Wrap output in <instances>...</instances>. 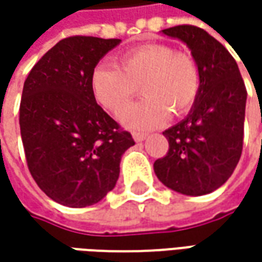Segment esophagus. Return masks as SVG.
Instances as JSON below:
<instances>
[{"label":"esophagus","instance_id":"1","mask_svg":"<svg viewBox=\"0 0 262 262\" xmlns=\"http://www.w3.org/2000/svg\"><path fill=\"white\" fill-rule=\"evenodd\" d=\"M133 138L136 140L137 143H141V141H144L147 138V134H144V133H134Z\"/></svg>","mask_w":262,"mask_h":262}]
</instances>
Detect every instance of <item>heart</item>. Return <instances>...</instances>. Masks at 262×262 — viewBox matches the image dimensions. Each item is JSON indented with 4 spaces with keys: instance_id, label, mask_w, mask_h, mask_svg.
Segmentation results:
<instances>
[{
    "instance_id": "1",
    "label": "heart",
    "mask_w": 262,
    "mask_h": 262,
    "mask_svg": "<svg viewBox=\"0 0 262 262\" xmlns=\"http://www.w3.org/2000/svg\"><path fill=\"white\" fill-rule=\"evenodd\" d=\"M96 100L118 114L137 95L144 97L122 111L121 122L133 129H153L169 116L182 115L195 102L200 71L189 55L160 43L140 46L119 56V67L99 64L90 76Z\"/></svg>"
}]
</instances>
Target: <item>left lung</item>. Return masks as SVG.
Wrapping results in <instances>:
<instances>
[{
	"mask_svg": "<svg viewBox=\"0 0 262 262\" xmlns=\"http://www.w3.org/2000/svg\"><path fill=\"white\" fill-rule=\"evenodd\" d=\"M163 35L184 42L200 71V90L185 119L163 133L169 151L155 173L184 195H206L233 173L242 153L247 89L233 56L206 30L175 26Z\"/></svg>",
	"mask_w": 262,
	"mask_h": 262,
	"instance_id": "1",
	"label": "left lung"
}]
</instances>
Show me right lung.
<instances>
[{"mask_svg": "<svg viewBox=\"0 0 262 262\" xmlns=\"http://www.w3.org/2000/svg\"><path fill=\"white\" fill-rule=\"evenodd\" d=\"M121 39L73 36L51 48L26 78L20 133L29 170L51 200L93 206L112 191L134 140L97 105L93 68Z\"/></svg>", "mask_w": 262, "mask_h": 262, "instance_id": "1", "label": "right lung"}]
</instances>
